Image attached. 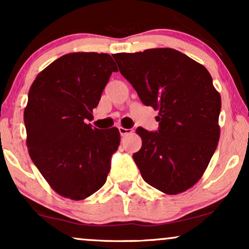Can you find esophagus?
<instances>
[{"label":"esophagus","mask_w":249,"mask_h":249,"mask_svg":"<svg viewBox=\"0 0 249 249\" xmlns=\"http://www.w3.org/2000/svg\"><path fill=\"white\" fill-rule=\"evenodd\" d=\"M133 132L132 128H124V127H119V133H121L122 137L124 136H127V134H131Z\"/></svg>","instance_id":"1"}]
</instances>
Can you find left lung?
<instances>
[{
    "label": "left lung",
    "instance_id": "obj_1",
    "mask_svg": "<svg viewBox=\"0 0 249 249\" xmlns=\"http://www.w3.org/2000/svg\"><path fill=\"white\" fill-rule=\"evenodd\" d=\"M119 71L146 107L159 110L157 131L137 128L133 160L148 185L178 194L201 178L218 146L221 98L204 65L170 48L116 53Z\"/></svg>",
    "mask_w": 249,
    "mask_h": 249
}]
</instances>
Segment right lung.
<instances>
[{
	"instance_id": "right-lung-1",
	"label": "right lung",
	"mask_w": 249,
	"mask_h": 249,
	"mask_svg": "<svg viewBox=\"0 0 249 249\" xmlns=\"http://www.w3.org/2000/svg\"><path fill=\"white\" fill-rule=\"evenodd\" d=\"M107 53L59 57L36 77L24 110L31 160L57 193L82 200L105 184L121 142L117 127L87 124L112 72Z\"/></svg>"
}]
</instances>
